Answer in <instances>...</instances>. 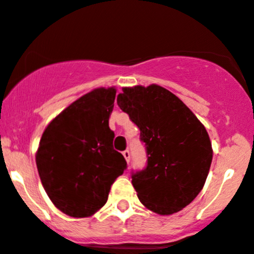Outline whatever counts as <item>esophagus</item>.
Listing matches in <instances>:
<instances>
[{"instance_id":"1","label":"esophagus","mask_w":254,"mask_h":254,"mask_svg":"<svg viewBox=\"0 0 254 254\" xmlns=\"http://www.w3.org/2000/svg\"><path fill=\"white\" fill-rule=\"evenodd\" d=\"M123 156H124L125 160L129 162L130 161V151H129V150H125V151H123Z\"/></svg>"}]
</instances>
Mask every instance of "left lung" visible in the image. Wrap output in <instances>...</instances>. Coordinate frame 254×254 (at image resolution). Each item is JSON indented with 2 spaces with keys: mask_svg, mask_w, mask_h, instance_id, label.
Returning a JSON list of instances; mask_svg holds the SVG:
<instances>
[{
  "mask_svg": "<svg viewBox=\"0 0 254 254\" xmlns=\"http://www.w3.org/2000/svg\"><path fill=\"white\" fill-rule=\"evenodd\" d=\"M118 105L146 146V167L131 176L140 202L157 215L179 212L207 179L213 155L207 130L181 99L156 84L123 88Z\"/></svg>",
  "mask_w": 254,
  "mask_h": 254,
  "instance_id": "left-lung-1",
  "label": "left lung"
}]
</instances>
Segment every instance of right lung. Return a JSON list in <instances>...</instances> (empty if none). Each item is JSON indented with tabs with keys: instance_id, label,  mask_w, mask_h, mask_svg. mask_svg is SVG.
Segmentation results:
<instances>
[{
	"instance_id": "obj_1",
	"label": "right lung",
	"mask_w": 254,
	"mask_h": 254,
	"mask_svg": "<svg viewBox=\"0 0 254 254\" xmlns=\"http://www.w3.org/2000/svg\"><path fill=\"white\" fill-rule=\"evenodd\" d=\"M115 94L114 87L93 89L59 113L42 134L36 152L41 182L53 205L70 217L99 211L127 169L109 127Z\"/></svg>"
}]
</instances>
